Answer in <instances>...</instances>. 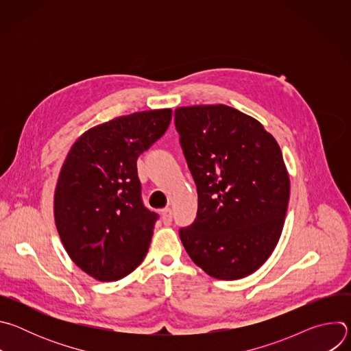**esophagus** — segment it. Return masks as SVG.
<instances>
[{
    "label": "esophagus",
    "instance_id": "esophagus-1",
    "mask_svg": "<svg viewBox=\"0 0 351 351\" xmlns=\"http://www.w3.org/2000/svg\"><path fill=\"white\" fill-rule=\"evenodd\" d=\"M161 215H162V222H164V225H171V223H172V211H171L169 207L164 208V210L161 211Z\"/></svg>",
    "mask_w": 351,
    "mask_h": 351
}]
</instances>
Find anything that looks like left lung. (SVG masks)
I'll list each match as a JSON object with an SVG mask.
<instances>
[{
    "label": "left lung",
    "instance_id": "obj_1",
    "mask_svg": "<svg viewBox=\"0 0 351 351\" xmlns=\"http://www.w3.org/2000/svg\"><path fill=\"white\" fill-rule=\"evenodd\" d=\"M175 128L198 208L179 236L195 265L234 280L257 271L280 237L290 194L276 140L228 106L175 110Z\"/></svg>",
    "mask_w": 351,
    "mask_h": 351
}]
</instances>
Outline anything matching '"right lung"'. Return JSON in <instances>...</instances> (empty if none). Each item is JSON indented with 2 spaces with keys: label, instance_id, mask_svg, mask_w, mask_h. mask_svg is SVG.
<instances>
[{
  "label": "right lung",
  "instance_id": "right-lung-1",
  "mask_svg": "<svg viewBox=\"0 0 351 351\" xmlns=\"http://www.w3.org/2000/svg\"><path fill=\"white\" fill-rule=\"evenodd\" d=\"M171 110L143 111L87 130L72 145L56 189L54 215L72 261L119 280L144 260L158 214L141 198L138 156L168 129Z\"/></svg>",
  "mask_w": 351,
  "mask_h": 351
}]
</instances>
